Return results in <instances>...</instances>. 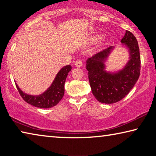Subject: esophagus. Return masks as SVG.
Instances as JSON below:
<instances>
[{"mask_svg":"<svg viewBox=\"0 0 156 156\" xmlns=\"http://www.w3.org/2000/svg\"><path fill=\"white\" fill-rule=\"evenodd\" d=\"M75 65L77 67H81L83 66V61L81 60H76L75 62Z\"/></svg>","mask_w":156,"mask_h":156,"instance_id":"esophagus-1","label":"esophagus"}]
</instances>
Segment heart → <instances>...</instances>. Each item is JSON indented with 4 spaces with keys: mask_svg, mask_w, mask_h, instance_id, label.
Returning a JSON list of instances; mask_svg holds the SVG:
<instances>
[{
    "mask_svg": "<svg viewBox=\"0 0 156 156\" xmlns=\"http://www.w3.org/2000/svg\"><path fill=\"white\" fill-rule=\"evenodd\" d=\"M98 38H96V40H98Z\"/></svg>",
    "mask_w": 156,
    "mask_h": 156,
    "instance_id": "b5f03b06",
    "label": "heart"
}]
</instances>
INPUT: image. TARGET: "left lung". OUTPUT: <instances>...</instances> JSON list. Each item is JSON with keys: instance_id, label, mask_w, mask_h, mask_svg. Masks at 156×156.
Listing matches in <instances>:
<instances>
[{"instance_id": "1", "label": "left lung", "mask_w": 156, "mask_h": 156, "mask_svg": "<svg viewBox=\"0 0 156 156\" xmlns=\"http://www.w3.org/2000/svg\"><path fill=\"white\" fill-rule=\"evenodd\" d=\"M121 43L129 49L130 60L119 72L110 73L105 70V60L113 48L112 46L94 54L86 62L92 94L102 103L120 101L129 94L139 78L141 66L137 39L126 30Z\"/></svg>"}]
</instances>
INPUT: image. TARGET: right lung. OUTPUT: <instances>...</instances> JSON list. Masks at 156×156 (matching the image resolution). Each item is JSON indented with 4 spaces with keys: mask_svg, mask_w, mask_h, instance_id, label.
<instances>
[{
    "mask_svg": "<svg viewBox=\"0 0 156 156\" xmlns=\"http://www.w3.org/2000/svg\"><path fill=\"white\" fill-rule=\"evenodd\" d=\"M72 69V66L67 65L62 67L57 73L51 85L43 94L38 96H31L23 93L15 83L16 86L23 99L33 106L39 108H51L56 105L62 98L65 93V83L68 73Z\"/></svg>",
    "mask_w": 156,
    "mask_h": 156,
    "instance_id": "add662e5",
    "label": "right lung"
}]
</instances>
